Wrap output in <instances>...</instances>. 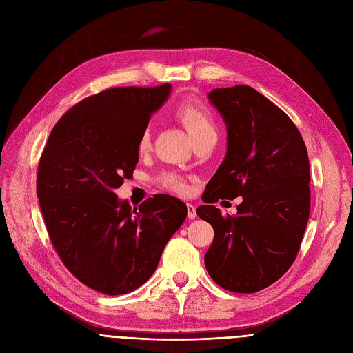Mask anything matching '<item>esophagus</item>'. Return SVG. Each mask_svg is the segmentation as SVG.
Returning a JSON list of instances; mask_svg holds the SVG:
<instances>
[{"instance_id":"34e87169","label":"esophagus","mask_w":353,"mask_h":353,"mask_svg":"<svg viewBox=\"0 0 353 353\" xmlns=\"http://www.w3.org/2000/svg\"><path fill=\"white\" fill-rule=\"evenodd\" d=\"M186 207H188V219H195V218H196V209H195V205L191 204V203H188Z\"/></svg>"}]
</instances>
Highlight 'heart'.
<instances>
[{
	"label": "heart",
	"instance_id": "1",
	"mask_svg": "<svg viewBox=\"0 0 353 353\" xmlns=\"http://www.w3.org/2000/svg\"><path fill=\"white\" fill-rule=\"evenodd\" d=\"M176 114L182 123L185 125L186 131L191 135V139L201 137V135L205 134H216L214 130V122L213 117L203 103L196 101V99H183L176 107ZM150 148V134L149 130H144L140 135L139 143H137V149L140 153L148 152ZM162 183H164L167 188L173 189L176 192H185V183L183 180L174 176V174H168L162 177Z\"/></svg>",
	"mask_w": 353,
	"mask_h": 353
}]
</instances>
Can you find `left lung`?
Returning a JSON list of instances; mask_svg holds the SVG:
<instances>
[{
    "mask_svg": "<svg viewBox=\"0 0 353 353\" xmlns=\"http://www.w3.org/2000/svg\"><path fill=\"white\" fill-rule=\"evenodd\" d=\"M207 98L227 126V153L196 209L214 230L205 268L231 292H258L286 273L300 249L310 213L309 155L294 122L254 88L213 89ZM237 196L236 216L211 205Z\"/></svg>",
    "mask_w": 353,
    "mask_h": 353,
    "instance_id": "left-lung-1",
    "label": "left lung"
}]
</instances>
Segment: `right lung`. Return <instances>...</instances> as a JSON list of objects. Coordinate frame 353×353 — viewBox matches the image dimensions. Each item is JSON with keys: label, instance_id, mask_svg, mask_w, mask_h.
<instances>
[{"label": "right lung", "instance_id": "obj_1", "mask_svg": "<svg viewBox=\"0 0 353 353\" xmlns=\"http://www.w3.org/2000/svg\"><path fill=\"white\" fill-rule=\"evenodd\" d=\"M171 85L113 88L80 101L53 126L39 164L37 196L53 248L80 282L128 294L155 273L188 209L165 194L139 207L116 189L132 176L137 143Z\"/></svg>", "mask_w": 353, "mask_h": 353}]
</instances>
